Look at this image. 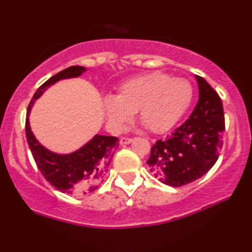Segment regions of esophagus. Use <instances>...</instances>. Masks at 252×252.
<instances>
[{
  "instance_id": "obj_1",
  "label": "esophagus",
  "mask_w": 252,
  "mask_h": 252,
  "mask_svg": "<svg viewBox=\"0 0 252 252\" xmlns=\"http://www.w3.org/2000/svg\"><path fill=\"white\" fill-rule=\"evenodd\" d=\"M132 142V138H130V137H121V140H120V143L121 144H130Z\"/></svg>"
}]
</instances>
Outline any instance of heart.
Instances as JSON below:
<instances>
[{
  "label": "heart",
  "mask_w": 252,
  "mask_h": 252,
  "mask_svg": "<svg viewBox=\"0 0 252 252\" xmlns=\"http://www.w3.org/2000/svg\"><path fill=\"white\" fill-rule=\"evenodd\" d=\"M192 85L181 78L163 72L137 76L121 84L116 96H106L103 108L109 128L120 132L131 120L138 117L150 131L162 134L172 129L189 108Z\"/></svg>",
  "instance_id": "1"
}]
</instances>
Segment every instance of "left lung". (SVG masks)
I'll list each match as a JSON object with an SVG mask.
<instances>
[{
    "label": "left lung",
    "instance_id": "left-lung-1",
    "mask_svg": "<svg viewBox=\"0 0 252 252\" xmlns=\"http://www.w3.org/2000/svg\"><path fill=\"white\" fill-rule=\"evenodd\" d=\"M199 100L189 120L167 140H158L147 161L150 172L164 185L180 187L212 168L222 148L225 117L219 94L202 77L195 76Z\"/></svg>",
    "mask_w": 252,
    "mask_h": 252
}]
</instances>
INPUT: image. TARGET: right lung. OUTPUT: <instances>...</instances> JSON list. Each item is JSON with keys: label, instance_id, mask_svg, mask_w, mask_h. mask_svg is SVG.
<instances>
[{"label": "right lung", "instance_id": "add662e5", "mask_svg": "<svg viewBox=\"0 0 252 252\" xmlns=\"http://www.w3.org/2000/svg\"><path fill=\"white\" fill-rule=\"evenodd\" d=\"M85 71L86 68L83 66H71L51 77L34 94L26 117V137L37 168L54 189L72 195L88 194L99 187L118 147V138L114 136L96 135L77 152L67 155H58L37 142L31 130L28 115L32 105L48 86L60 79L80 76Z\"/></svg>", "mask_w": 252, "mask_h": 252}]
</instances>
